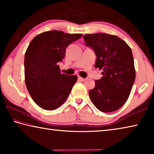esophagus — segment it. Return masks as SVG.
<instances>
[{
	"mask_svg": "<svg viewBox=\"0 0 154 154\" xmlns=\"http://www.w3.org/2000/svg\"><path fill=\"white\" fill-rule=\"evenodd\" d=\"M78 79H79V81H81V82H85V79H85V78H83V77H78Z\"/></svg>",
	"mask_w": 154,
	"mask_h": 154,
	"instance_id": "esophagus-1",
	"label": "esophagus"
}]
</instances>
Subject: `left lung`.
I'll use <instances>...</instances> for the list:
<instances>
[{
	"label": "left lung",
	"instance_id": "left-lung-1",
	"mask_svg": "<svg viewBox=\"0 0 154 154\" xmlns=\"http://www.w3.org/2000/svg\"><path fill=\"white\" fill-rule=\"evenodd\" d=\"M83 38L95 53L94 67L103 71L89 91L91 100L104 113L118 110L126 102L135 80L131 49L118 36L106 33L85 35Z\"/></svg>",
	"mask_w": 154,
	"mask_h": 154
}]
</instances>
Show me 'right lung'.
<instances>
[{
	"label": "right lung",
	"mask_w": 154,
	"mask_h": 154,
	"mask_svg": "<svg viewBox=\"0 0 154 154\" xmlns=\"http://www.w3.org/2000/svg\"><path fill=\"white\" fill-rule=\"evenodd\" d=\"M82 36L51 30L31 41L24 57L25 82L31 97L40 107L54 110L66 101L77 77L61 74L57 64L64 59L67 47Z\"/></svg>",
	"instance_id": "obj_1"
}]
</instances>
